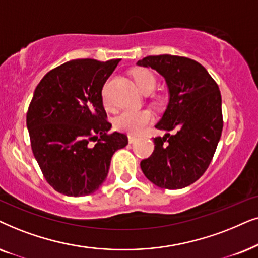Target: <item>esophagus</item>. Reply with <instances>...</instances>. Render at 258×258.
<instances>
[{
	"label": "esophagus",
	"instance_id": "34e87169",
	"mask_svg": "<svg viewBox=\"0 0 258 258\" xmlns=\"http://www.w3.org/2000/svg\"><path fill=\"white\" fill-rule=\"evenodd\" d=\"M137 139H138V138H137L136 136H132V135L128 136V143L130 144H135L137 142Z\"/></svg>",
	"mask_w": 258,
	"mask_h": 258
}]
</instances>
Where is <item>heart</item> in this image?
I'll list each match as a JSON object with an SVG mask.
<instances>
[{
  "label": "heart",
  "mask_w": 258,
  "mask_h": 258,
  "mask_svg": "<svg viewBox=\"0 0 258 258\" xmlns=\"http://www.w3.org/2000/svg\"><path fill=\"white\" fill-rule=\"evenodd\" d=\"M133 79H135L137 86L144 93H150L156 87L157 80L152 72L149 70H136L133 72ZM102 101L106 108H112L113 106L109 102L106 91L102 92ZM153 114L150 109L146 108H127L123 109L121 113L114 118V127L122 132L131 133V135H139L147 126L152 122Z\"/></svg>",
  "instance_id": "heart-1"
}]
</instances>
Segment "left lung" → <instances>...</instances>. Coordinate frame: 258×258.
Wrapping results in <instances>:
<instances>
[{"label": "left lung", "mask_w": 258, "mask_h": 258, "mask_svg": "<svg viewBox=\"0 0 258 258\" xmlns=\"http://www.w3.org/2000/svg\"><path fill=\"white\" fill-rule=\"evenodd\" d=\"M137 64L156 70L166 80L170 101L158 130L173 131L153 139L154 151L142 160L144 174L167 190L195 183L210 165L223 130L218 85L197 61L177 55H153Z\"/></svg>", "instance_id": "left-lung-1"}]
</instances>
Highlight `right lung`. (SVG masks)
Masks as SVG:
<instances>
[{
  "mask_svg": "<svg viewBox=\"0 0 258 258\" xmlns=\"http://www.w3.org/2000/svg\"><path fill=\"white\" fill-rule=\"evenodd\" d=\"M120 59H78L48 72L27 112L30 146L43 177L71 197L93 194L107 177L111 158L128 144L109 132L102 87Z\"/></svg>",
  "mask_w": 258,
  "mask_h": 258,
  "instance_id": "1",
  "label": "right lung"
}]
</instances>
